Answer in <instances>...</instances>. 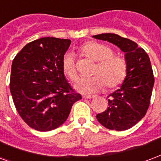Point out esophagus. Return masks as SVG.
Segmentation results:
<instances>
[{
    "label": "esophagus",
    "instance_id": "1",
    "mask_svg": "<svg viewBox=\"0 0 161 161\" xmlns=\"http://www.w3.org/2000/svg\"><path fill=\"white\" fill-rule=\"evenodd\" d=\"M94 95H82V97L83 98H86V99H90V98H92L94 97Z\"/></svg>",
    "mask_w": 161,
    "mask_h": 161
}]
</instances>
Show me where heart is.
<instances>
[{"label":"heart","mask_w":161,"mask_h":161,"mask_svg":"<svg viewBox=\"0 0 161 161\" xmlns=\"http://www.w3.org/2000/svg\"><path fill=\"white\" fill-rule=\"evenodd\" d=\"M85 55L97 62L93 75L80 78L75 87L81 93H92L103 87L114 88L119 85L126 76L127 63L125 58L114 55L109 47L96 42H87L81 47ZM63 70L71 80L77 79V69L73 53L67 52L62 61Z\"/></svg>","instance_id":"b5f03b06"}]
</instances>
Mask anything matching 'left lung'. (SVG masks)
<instances>
[{
    "label": "left lung",
    "instance_id": "8db88e82",
    "mask_svg": "<svg viewBox=\"0 0 161 161\" xmlns=\"http://www.w3.org/2000/svg\"><path fill=\"white\" fill-rule=\"evenodd\" d=\"M94 38L113 43L125 53L127 72L119 89L108 97V108L97 114L109 130L125 131L143 118L150 103L154 77L149 57L136 42L116 34H100Z\"/></svg>",
    "mask_w": 161,
    "mask_h": 161
}]
</instances>
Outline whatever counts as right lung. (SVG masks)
I'll return each mask as SVG.
<instances>
[{"mask_svg":"<svg viewBox=\"0 0 161 161\" xmlns=\"http://www.w3.org/2000/svg\"><path fill=\"white\" fill-rule=\"evenodd\" d=\"M69 39L44 37L28 43L12 64L10 91L24 121L40 131L64 123L76 101L81 99L68 83L63 70Z\"/></svg>","mask_w":161,"mask_h":161,"instance_id":"add662e5","label":"right lung"}]
</instances>
